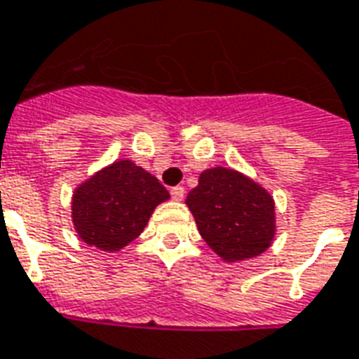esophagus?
Wrapping results in <instances>:
<instances>
[{"mask_svg":"<svg viewBox=\"0 0 359 359\" xmlns=\"http://www.w3.org/2000/svg\"><path fill=\"white\" fill-rule=\"evenodd\" d=\"M184 188H182V186H173V188H171V198L175 199V201H180V199L184 198Z\"/></svg>","mask_w":359,"mask_h":359,"instance_id":"34e87169","label":"esophagus"}]
</instances>
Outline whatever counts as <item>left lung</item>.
I'll use <instances>...</instances> for the list:
<instances>
[{"mask_svg":"<svg viewBox=\"0 0 359 359\" xmlns=\"http://www.w3.org/2000/svg\"><path fill=\"white\" fill-rule=\"evenodd\" d=\"M186 205L205 243L226 262L259 256L275 237V201L271 194L233 169L203 171Z\"/></svg>","mask_w":359,"mask_h":359,"instance_id":"1","label":"left lung"}]
</instances>
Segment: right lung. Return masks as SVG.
Returning a JSON list of instances; mask_svg holds the SVG:
<instances>
[{
    "mask_svg": "<svg viewBox=\"0 0 359 359\" xmlns=\"http://www.w3.org/2000/svg\"><path fill=\"white\" fill-rule=\"evenodd\" d=\"M169 199L160 180L120 160L84 180L73 194V224L86 245L114 252L141 235L150 215Z\"/></svg>",
    "mask_w": 359,
    "mask_h": 359,
    "instance_id": "add662e5",
    "label": "right lung"
}]
</instances>
